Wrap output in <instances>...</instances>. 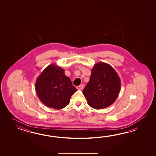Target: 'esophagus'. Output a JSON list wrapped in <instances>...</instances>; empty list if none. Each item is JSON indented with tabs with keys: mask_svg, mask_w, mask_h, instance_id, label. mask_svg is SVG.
Listing matches in <instances>:
<instances>
[{
	"mask_svg": "<svg viewBox=\"0 0 156 156\" xmlns=\"http://www.w3.org/2000/svg\"><path fill=\"white\" fill-rule=\"evenodd\" d=\"M83 87H84V85H83V84H81V85H80L79 86H77L76 88L78 90H82L83 89Z\"/></svg>",
	"mask_w": 156,
	"mask_h": 156,
	"instance_id": "34e87169",
	"label": "esophagus"
}]
</instances>
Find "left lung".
Returning a JSON list of instances; mask_svg holds the SVG:
<instances>
[{
	"mask_svg": "<svg viewBox=\"0 0 156 156\" xmlns=\"http://www.w3.org/2000/svg\"><path fill=\"white\" fill-rule=\"evenodd\" d=\"M121 87L119 76L108 63L94 65L89 81L83 90V94L90 106L95 109H103L115 102Z\"/></svg>",
	"mask_w": 156,
	"mask_h": 156,
	"instance_id": "8db88e82",
	"label": "left lung"
}]
</instances>
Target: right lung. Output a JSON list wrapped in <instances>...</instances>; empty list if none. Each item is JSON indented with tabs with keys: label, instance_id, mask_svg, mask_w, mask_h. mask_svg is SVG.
<instances>
[{
	"label": "right lung",
	"instance_id": "1",
	"mask_svg": "<svg viewBox=\"0 0 156 156\" xmlns=\"http://www.w3.org/2000/svg\"><path fill=\"white\" fill-rule=\"evenodd\" d=\"M35 87L40 100L55 109H61L69 105L77 90L65 75V70L54 64L47 67L37 77Z\"/></svg>",
	"mask_w": 156,
	"mask_h": 156
}]
</instances>
